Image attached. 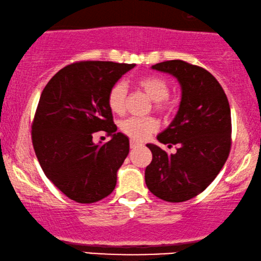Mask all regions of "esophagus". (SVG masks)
Listing matches in <instances>:
<instances>
[{
  "mask_svg": "<svg viewBox=\"0 0 261 261\" xmlns=\"http://www.w3.org/2000/svg\"><path fill=\"white\" fill-rule=\"evenodd\" d=\"M129 145H130V148H134V147H138V146H140L141 142H139L137 140H134V139H132Z\"/></svg>",
  "mask_w": 261,
  "mask_h": 261,
  "instance_id": "esophagus-1",
  "label": "esophagus"
}]
</instances>
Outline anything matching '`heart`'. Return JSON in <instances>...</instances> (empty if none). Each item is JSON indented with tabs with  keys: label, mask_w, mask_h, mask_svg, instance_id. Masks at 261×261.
<instances>
[{
	"label": "heart",
	"mask_w": 261,
	"mask_h": 261,
	"mask_svg": "<svg viewBox=\"0 0 261 261\" xmlns=\"http://www.w3.org/2000/svg\"><path fill=\"white\" fill-rule=\"evenodd\" d=\"M137 83L146 95L155 102L156 109L166 110L169 106L165 99L170 96V87L167 82L158 76H142L138 78ZM127 99V87L122 81L116 82L110 88L108 94V106L114 114H122L126 109ZM121 130L134 140H145L149 135L158 129V122L153 117H129L120 124Z\"/></svg>",
	"instance_id": "obj_1"
}]
</instances>
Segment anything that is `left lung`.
Masks as SVG:
<instances>
[{
	"label": "left lung",
	"instance_id": "obj_1",
	"mask_svg": "<svg viewBox=\"0 0 261 261\" xmlns=\"http://www.w3.org/2000/svg\"><path fill=\"white\" fill-rule=\"evenodd\" d=\"M152 69L177 78L181 98L173 121L156 137L169 148L177 145V152L167 154L147 144L152 162L145 170V181L160 199L184 202L209 187L229 155V102L216 78L203 67L167 60Z\"/></svg>",
	"mask_w": 261,
	"mask_h": 261
}]
</instances>
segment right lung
Wrapping results in <instances>:
<instances>
[{"label":"right lung","mask_w":261,"mask_h":261,"mask_svg":"<svg viewBox=\"0 0 261 261\" xmlns=\"http://www.w3.org/2000/svg\"><path fill=\"white\" fill-rule=\"evenodd\" d=\"M135 64L80 62L57 72L41 92L32 141L46 177L78 203L101 201L113 192L117 171L129 153L108 106L110 88ZM112 137L94 144L92 134Z\"/></svg>","instance_id":"obj_1"}]
</instances>
